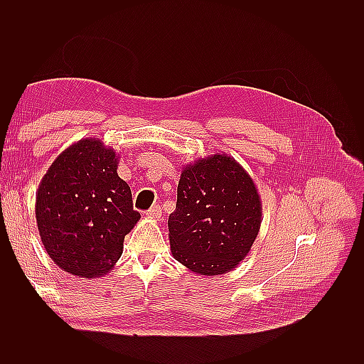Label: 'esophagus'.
<instances>
[{"mask_svg":"<svg viewBox=\"0 0 364 364\" xmlns=\"http://www.w3.org/2000/svg\"><path fill=\"white\" fill-rule=\"evenodd\" d=\"M146 215L147 217H150V218H155V220H159L161 218V215H162V208L159 206V205H155V206H151L149 211L146 213Z\"/></svg>","mask_w":364,"mask_h":364,"instance_id":"obj_1","label":"esophagus"}]
</instances>
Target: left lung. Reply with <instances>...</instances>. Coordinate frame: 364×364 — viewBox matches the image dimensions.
<instances>
[{
  "label": "left lung",
  "instance_id": "1",
  "mask_svg": "<svg viewBox=\"0 0 364 364\" xmlns=\"http://www.w3.org/2000/svg\"><path fill=\"white\" fill-rule=\"evenodd\" d=\"M261 215L257 186L234 158L215 153L186 164L168 217L173 257L205 277L234 270L259 232Z\"/></svg>",
  "mask_w": 364,
  "mask_h": 364
}]
</instances>
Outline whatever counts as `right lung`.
Returning <instances> with one entry per match:
<instances>
[{"label":"right lung","mask_w":364,"mask_h":364,"mask_svg":"<svg viewBox=\"0 0 364 364\" xmlns=\"http://www.w3.org/2000/svg\"><path fill=\"white\" fill-rule=\"evenodd\" d=\"M118 155L98 138H83L50 165L36 191L42 245L58 266L80 278L112 270L139 213L119 178Z\"/></svg>","instance_id":"1"}]
</instances>
